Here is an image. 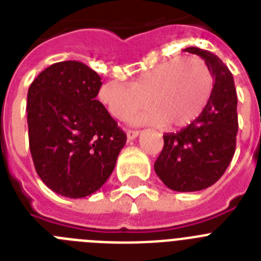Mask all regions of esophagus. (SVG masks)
<instances>
[{
	"label": "esophagus",
	"mask_w": 261,
	"mask_h": 261,
	"mask_svg": "<svg viewBox=\"0 0 261 261\" xmlns=\"http://www.w3.org/2000/svg\"><path fill=\"white\" fill-rule=\"evenodd\" d=\"M138 135H140V132H138V130H126V137H128L129 141H130V140H135V138H137Z\"/></svg>",
	"instance_id": "obj_1"
}]
</instances>
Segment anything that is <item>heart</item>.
Here are the masks:
<instances>
[{
  "instance_id": "heart-1",
  "label": "heart",
  "mask_w": 261,
  "mask_h": 261,
  "mask_svg": "<svg viewBox=\"0 0 261 261\" xmlns=\"http://www.w3.org/2000/svg\"><path fill=\"white\" fill-rule=\"evenodd\" d=\"M213 90V75L200 57H174L142 71L132 84L108 81L99 90V100L117 120L147 106L132 117L136 125L165 124L181 128L200 116Z\"/></svg>"
}]
</instances>
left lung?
<instances>
[{
    "label": "left lung",
    "instance_id": "8db88e82",
    "mask_svg": "<svg viewBox=\"0 0 261 261\" xmlns=\"http://www.w3.org/2000/svg\"><path fill=\"white\" fill-rule=\"evenodd\" d=\"M184 50L206 62L214 78L213 90L197 119L179 132L163 135L165 145L154 170L170 190L195 192L213 186L231 162L238 133V98L232 74L220 57L197 47Z\"/></svg>",
    "mask_w": 261,
    "mask_h": 261
}]
</instances>
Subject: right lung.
<instances>
[{"mask_svg": "<svg viewBox=\"0 0 261 261\" xmlns=\"http://www.w3.org/2000/svg\"><path fill=\"white\" fill-rule=\"evenodd\" d=\"M102 80L80 61L48 66L27 93L35 170L53 192L86 197L107 181L126 136L96 98Z\"/></svg>", "mask_w": 261, "mask_h": 261, "instance_id": "add662e5", "label": "right lung"}]
</instances>
